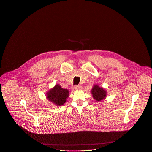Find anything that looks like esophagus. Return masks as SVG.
<instances>
[{
    "mask_svg": "<svg viewBox=\"0 0 152 152\" xmlns=\"http://www.w3.org/2000/svg\"><path fill=\"white\" fill-rule=\"evenodd\" d=\"M82 86L81 85H76L74 86V89L76 90H81L82 89Z\"/></svg>",
    "mask_w": 152,
    "mask_h": 152,
    "instance_id": "34e87169",
    "label": "esophagus"
}]
</instances>
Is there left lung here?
Returning a JSON list of instances; mask_svg holds the SVG:
<instances>
[{
  "label": "left lung",
  "mask_w": 152,
  "mask_h": 152,
  "mask_svg": "<svg viewBox=\"0 0 152 152\" xmlns=\"http://www.w3.org/2000/svg\"><path fill=\"white\" fill-rule=\"evenodd\" d=\"M91 94H93V98L96 101L99 102L105 99L107 95V92L104 88L100 87L98 85H95L91 90Z\"/></svg>",
  "instance_id": "left-lung-1"
}]
</instances>
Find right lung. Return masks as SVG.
<instances>
[{"label":"right lung","mask_w":152,"mask_h":152,"mask_svg":"<svg viewBox=\"0 0 152 152\" xmlns=\"http://www.w3.org/2000/svg\"><path fill=\"white\" fill-rule=\"evenodd\" d=\"M69 95L68 90L62 88L59 84H56L46 93V97L56 106H62L66 103Z\"/></svg>","instance_id":"add662e5"}]
</instances>
